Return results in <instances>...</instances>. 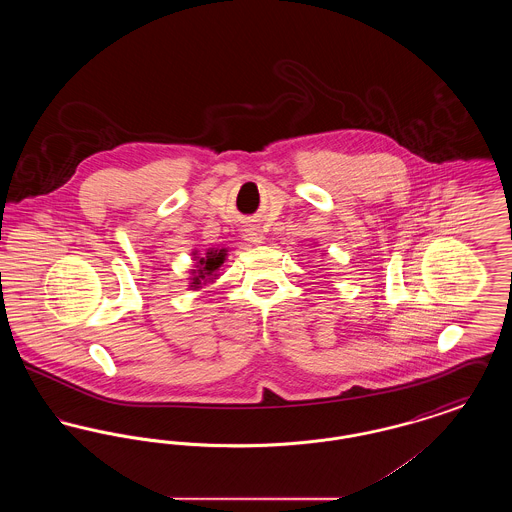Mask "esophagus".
<instances>
[{"mask_svg": "<svg viewBox=\"0 0 512 512\" xmlns=\"http://www.w3.org/2000/svg\"><path fill=\"white\" fill-rule=\"evenodd\" d=\"M244 238L247 242H251V244H263V240H265V236L261 234V230L257 226H247V228H244Z\"/></svg>", "mask_w": 512, "mask_h": 512, "instance_id": "esophagus-1", "label": "esophagus"}]
</instances>
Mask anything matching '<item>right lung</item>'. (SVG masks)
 Segmentation results:
<instances>
[{
	"label": "right lung",
	"instance_id": "add662e5",
	"mask_svg": "<svg viewBox=\"0 0 512 512\" xmlns=\"http://www.w3.org/2000/svg\"><path fill=\"white\" fill-rule=\"evenodd\" d=\"M226 259V249H209L205 257H195V270H192V288H199L203 282L213 280Z\"/></svg>",
	"mask_w": 512,
	"mask_h": 512
}]
</instances>
